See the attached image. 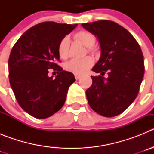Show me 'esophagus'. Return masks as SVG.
Listing matches in <instances>:
<instances>
[{
  "label": "esophagus",
  "instance_id": "34e87169",
  "mask_svg": "<svg viewBox=\"0 0 154 154\" xmlns=\"http://www.w3.org/2000/svg\"><path fill=\"white\" fill-rule=\"evenodd\" d=\"M80 77H81V76L79 75H75V79H76V80L79 79Z\"/></svg>",
  "mask_w": 154,
  "mask_h": 154
}]
</instances>
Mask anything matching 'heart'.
Returning a JSON list of instances; mask_svg holds the SVG:
<instances>
[{"label":"heart","instance_id":"obj_1","mask_svg":"<svg viewBox=\"0 0 154 154\" xmlns=\"http://www.w3.org/2000/svg\"><path fill=\"white\" fill-rule=\"evenodd\" d=\"M75 39L81 42L85 47L89 48V51H94L92 46L96 43V37L89 31H82L74 35ZM58 55L62 59H66L69 55V38L64 37L59 42L58 47ZM93 65V59L87 56L81 59H72L65 64V69L69 72L75 75H82L89 70Z\"/></svg>","mask_w":154,"mask_h":154}]
</instances>
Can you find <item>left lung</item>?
<instances>
[{"instance_id": "1", "label": "left lung", "mask_w": 154, "mask_h": 154, "mask_svg": "<svg viewBox=\"0 0 154 154\" xmlns=\"http://www.w3.org/2000/svg\"><path fill=\"white\" fill-rule=\"evenodd\" d=\"M99 39L101 56L92 71V84L86 97L91 108L106 117L124 112L138 95L144 75L143 55L133 35L117 23L108 20L82 24ZM108 77H103L104 72Z\"/></svg>"}]
</instances>
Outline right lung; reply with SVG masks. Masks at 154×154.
Returning <instances> with one entry per match:
<instances>
[{"instance_id":"1","label":"right lung","mask_w":154,"mask_h":154,"mask_svg":"<svg viewBox=\"0 0 154 154\" xmlns=\"http://www.w3.org/2000/svg\"><path fill=\"white\" fill-rule=\"evenodd\" d=\"M77 24L47 21L26 31L16 42L8 60L9 81L20 106L37 119H45L65 103L68 89L75 81L72 73L63 71L58 47ZM57 70L55 79L47 75Z\"/></svg>"}]
</instances>
